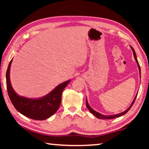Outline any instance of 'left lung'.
I'll list each match as a JSON object with an SVG mask.
<instances>
[{"mask_svg":"<svg viewBox=\"0 0 149 149\" xmlns=\"http://www.w3.org/2000/svg\"><path fill=\"white\" fill-rule=\"evenodd\" d=\"M132 50H133V56H134V58H135V61H136V62L137 63V65H138V67H139V72H140V76H141V68H140V65H139V62H138V61H137V57H136V54H135V50H134V49H133V47H132ZM137 95H136L135 98L134 99V100H133V102L132 103V104H131V106H130V107H129V108H127V109L125 111V112H122V113H120V114H118L110 115V116H106V115H102V114H100V113L97 112H96L95 110H93L92 108H91V107H90V106L89 105V104H88V102H87V99H86V106H87V108H88V110H89L90 111V112H91L93 115H95L96 117L98 118H99V119H102V120H106V119H113V118H118V117L122 116H123V114H126V113H127V112H128V111L130 110V108H132V107L133 104V103H134L135 100V99H136V97H137Z\"/></svg>","mask_w":149,"mask_h":149,"instance_id":"left-lung-1","label":"left lung"}]
</instances>
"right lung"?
I'll return each mask as SVG.
<instances>
[{
    "label": "right lung",
    "mask_w": 149,
    "mask_h": 149,
    "mask_svg": "<svg viewBox=\"0 0 149 149\" xmlns=\"http://www.w3.org/2000/svg\"><path fill=\"white\" fill-rule=\"evenodd\" d=\"M12 60L6 71V87L8 94L15 108L25 116L36 120H44L56 112L61 103V96L70 80L66 81L55 88L44 97L38 99H27L17 95L12 88L10 80V70Z\"/></svg>",
    "instance_id": "1"
}]
</instances>
